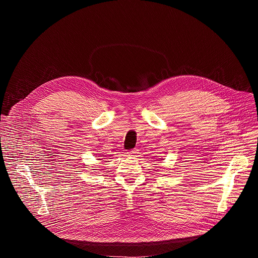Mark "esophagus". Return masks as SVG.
Here are the masks:
<instances>
[{"instance_id":"1","label":"esophagus","mask_w":258,"mask_h":258,"mask_svg":"<svg viewBox=\"0 0 258 258\" xmlns=\"http://www.w3.org/2000/svg\"><path fill=\"white\" fill-rule=\"evenodd\" d=\"M127 154H128V156H135L136 154H138V150H137V149L130 150V151L127 152Z\"/></svg>"}]
</instances>
